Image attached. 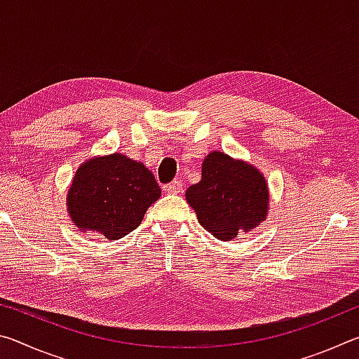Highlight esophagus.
I'll return each mask as SVG.
<instances>
[{"instance_id": "esophagus-1", "label": "esophagus", "mask_w": 359, "mask_h": 359, "mask_svg": "<svg viewBox=\"0 0 359 359\" xmlns=\"http://www.w3.org/2000/svg\"><path fill=\"white\" fill-rule=\"evenodd\" d=\"M182 190H184V188H182V184L179 180H174V182H171V184L165 185V191L169 193V194H177Z\"/></svg>"}]
</instances>
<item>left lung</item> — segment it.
<instances>
[{"label": "left lung", "mask_w": 359, "mask_h": 359, "mask_svg": "<svg viewBox=\"0 0 359 359\" xmlns=\"http://www.w3.org/2000/svg\"><path fill=\"white\" fill-rule=\"evenodd\" d=\"M187 203L204 229L220 241H231L266 218L267 185L263 175L244 161L214 151L203 163L201 180L188 187Z\"/></svg>", "instance_id": "left-lung-1"}]
</instances>
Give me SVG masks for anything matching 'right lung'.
<instances>
[{
  "mask_svg": "<svg viewBox=\"0 0 359 359\" xmlns=\"http://www.w3.org/2000/svg\"><path fill=\"white\" fill-rule=\"evenodd\" d=\"M160 196V185L142 163L112 154L77 169L66 203L79 228L117 241L141 224L145 210Z\"/></svg>",
  "mask_w": 359,
  "mask_h": 359,
  "instance_id": "right-lung-1",
  "label": "right lung"
}]
</instances>
